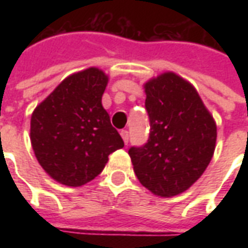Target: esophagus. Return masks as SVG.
Instances as JSON below:
<instances>
[{"instance_id": "34e87169", "label": "esophagus", "mask_w": 248, "mask_h": 248, "mask_svg": "<svg viewBox=\"0 0 248 248\" xmlns=\"http://www.w3.org/2000/svg\"><path fill=\"white\" fill-rule=\"evenodd\" d=\"M121 137H122V140H124V142L127 145V142H129V131L127 130H122L121 131Z\"/></svg>"}]
</instances>
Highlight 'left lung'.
Here are the masks:
<instances>
[{
    "instance_id": "left-lung-1",
    "label": "left lung",
    "mask_w": 248,
    "mask_h": 248,
    "mask_svg": "<svg viewBox=\"0 0 248 248\" xmlns=\"http://www.w3.org/2000/svg\"><path fill=\"white\" fill-rule=\"evenodd\" d=\"M150 137L129 155L140 182L158 197L182 194L207 169L215 151L217 124L197 89L172 71L146 82Z\"/></svg>"
}]
</instances>
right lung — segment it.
I'll return each instance as SVG.
<instances>
[{
	"label": "right lung",
	"instance_id": "right-lung-1",
	"mask_svg": "<svg viewBox=\"0 0 248 248\" xmlns=\"http://www.w3.org/2000/svg\"><path fill=\"white\" fill-rule=\"evenodd\" d=\"M108 77L98 67L74 73L34 108L30 142L54 181L78 187L101 174L108 155L124 146L102 106Z\"/></svg>",
	"mask_w": 248,
	"mask_h": 248
}]
</instances>
